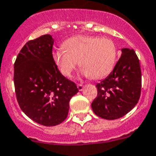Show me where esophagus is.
Returning <instances> with one entry per match:
<instances>
[{"instance_id":"obj_1","label":"esophagus","mask_w":156,"mask_h":156,"mask_svg":"<svg viewBox=\"0 0 156 156\" xmlns=\"http://www.w3.org/2000/svg\"><path fill=\"white\" fill-rule=\"evenodd\" d=\"M77 87H78V90L81 91V90H82V89H83V87H84V86H83V85H82V84H78V85H77Z\"/></svg>"}]
</instances>
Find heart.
<instances>
[{"label":"heart","mask_w":156,"mask_h":156,"mask_svg":"<svg viewBox=\"0 0 156 156\" xmlns=\"http://www.w3.org/2000/svg\"><path fill=\"white\" fill-rule=\"evenodd\" d=\"M62 47L54 50L52 58L66 77L71 76L79 62L82 75L101 79L111 74L117 62V45L107 37L79 35L67 39Z\"/></svg>","instance_id":"1"}]
</instances>
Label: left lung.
I'll list each match as a JSON object with an SVG mask.
<instances>
[{
    "mask_svg": "<svg viewBox=\"0 0 156 156\" xmlns=\"http://www.w3.org/2000/svg\"><path fill=\"white\" fill-rule=\"evenodd\" d=\"M113 71L96 85L98 96L91 103L96 115L113 120L122 117L138 103L141 93V69L135 50L121 49Z\"/></svg>",
    "mask_w": 156,
    "mask_h": 156,
    "instance_id": "left-lung-1",
    "label": "left lung"
}]
</instances>
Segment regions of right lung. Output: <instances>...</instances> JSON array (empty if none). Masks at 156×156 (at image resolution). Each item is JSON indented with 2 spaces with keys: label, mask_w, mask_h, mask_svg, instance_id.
<instances>
[{
  "label": "right lung",
  "mask_w": 156,
  "mask_h": 156,
  "mask_svg": "<svg viewBox=\"0 0 156 156\" xmlns=\"http://www.w3.org/2000/svg\"><path fill=\"white\" fill-rule=\"evenodd\" d=\"M54 39L45 34L29 41L14 63L18 104L33 121L56 126L66 119L69 100L78 92L74 82L61 74L52 58Z\"/></svg>",
  "instance_id": "obj_1"
}]
</instances>
